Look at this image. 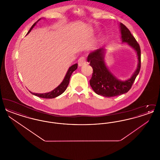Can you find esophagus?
I'll use <instances>...</instances> for the list:
<instances>
[{
    "label": "esophagus",
    "instance_id": "obj_1",
    "mask_svg": "<svg viewBox=\"0 0 160 160\" xmlns=\"http://www.w3.org/2000/svg\"><path fill=\"white\" fill-rule=\"evenodd\" d=\"M86 63V59L85 58L82 56L81 57L78 61V66L79 67H82L84 65H85Z\"/></svg>",
    "mask_w": 160,
    "mask_h": 160
}]
</instances>
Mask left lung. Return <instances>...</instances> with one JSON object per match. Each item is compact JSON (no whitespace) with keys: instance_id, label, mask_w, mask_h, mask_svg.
I'll use <instances>...</instances> for the list:
<instances>
[{"instance_id":"obj_1","label":"left lung","mask_w":160,"mask_h":160,"mask_svg":"<svg viewBox=\"0 0 160 160\" xmlns=\"http://www.w3.org/2000/svg\"><path fill=\"white\" fill-rule=\"evenodd\" d=\"M122 42H127L136 52L138 58L137 68L129 79L122 81L118 79L108 70L105 61V49L99 48L88 56V62L93 68L90 84L96 93L104 97H112L128 92L131 88L141 67V51L140 46L129 29L122 23L119 24Z\"/></svg>"}]
</instances>
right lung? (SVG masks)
Listing matches in <instances>:
<instances>
[{
  "instance_id": "obj_1",
  "label": "right lung",
  "mask_w": 160,
  "mask_h": 160,
  "mask_svg": "<svg viewBox=\"0 0 160 160\" xmlns=\"http://www.w3.org/2000/svg\"><path fill=\"white\" fill-rule=\"evenodd\" d=\"M41 20L39 19L38 21L36 22V23H34L32 26L31 27L30 30L29 31V32H28V34L31 32V30L33 28V27L36 25L37 23L39 22V20ZM77 66H78V64L76 63L73 65H72L71 67H70L69 68L65 76L64 79L63 80L62 82L56 88H55L54 90H53L52 91L50 92H48V93H32L31 92V93H32L33 95H35V96H37L38 97H40V98H56L58 96H59L60 95H61L62 93H63L67 89L68 86L69 82V79H70V77L71 76L72 73L77 69Z\"/></svg>"
}]
</instances>
